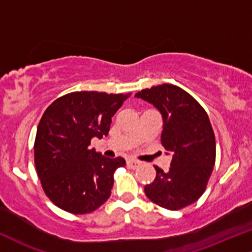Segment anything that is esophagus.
Segmentation results:
<instances>
[{
	"label": "esophagus",
	"mask_w": 252,
	"mask_h": 252,
	"mask_svg": "<svg viewBox=\"0 0 252 252\" xmlns=\"http://www.w3.org/2000/svg\"><path fill=\"white\" fill-rule=\"evenodd\" d=\"M126 164H128L129 167L137 168L139 166V165H141V161L136 160V159H128V160H126Z\"/></svg>",
	"instance_id": "1"
}]
</instances>
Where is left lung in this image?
I'll use <instances>...</instances> for the list:
<instances>
[{"mask_svg":"<svg viewBox=\"0 0 252 252\" xmlns=\"http://www.w3.org/2000/svg\"><path fill=\"white\" fill-rule=\"evenodd\" d=\"M135 96L160 111L161 145L173 155L167 172L155 166V180L146 185L144 192L159 207L179 211L200 199L212 176L216 143L211 121L201 104L178 86H155Z\"/></svg>","mask_w":252,"mask_h":252,"instance_id":"obj_1","label":"left lung"}]
</instances>
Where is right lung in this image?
<instances>
[{
    "label": "right lung",
    "mask_w": 252,
    "mask_h": 252,
    "mask_svg": "<svg viewBox=\"0 0 252 252\" xmlns=\"http://www.w3.org/2000/svg\"><path fill=\"white\" fill-rule=\"evenodd\" d=\"M128 94L72 92L53 101L38 123L34 165L46 196L71 214H88L107 201L122 157L107 158L89 148L109 132L111 117Z\"/></svg>",
    "instance_id": "right-lung-1"
}]
</instances>
